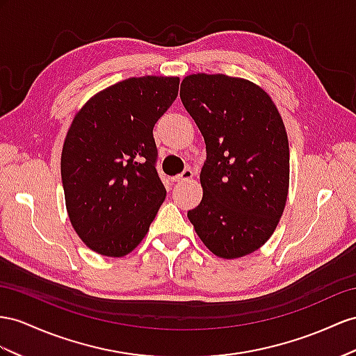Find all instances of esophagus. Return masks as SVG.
Here are the masks:
<instances>
[{"label": "esophagus", "instance_id": "34e87169", "mask_svg": "<svg viewBox=\"0 0 356 356\" xmlns=\"http://www.w3.org/2000/svg\"><path fill=\"white\" fill-rule=\"evenodd\" d=\"M193 176H194V171L191 168H185L180 175H177L175 179H172V181H185V180L193 179Z\"/></svg>", "mask_w": 356, "mask_h": 356}]
</instances>
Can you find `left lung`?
Returning a JSON list of instances; mask_svg holds the SVG:
<instances>
[{
    "instance_id": "8db88e82",
    "label": "left lung",
    "mask_w": 356,
    "mask_h": 356,
    "mask_svg": "<svg viewBox=\"0 0 356 356\" xmlns=\"http://www.w3.org/2000/svg\"><path fill=\"white\" fill-rule=\"evenodd\" d=\"M180 99L206 143L203 198L188 212L215 256L238 259L275 232L289 193V140L270 96L248 79L194 74Z\"/></svg>"
}]
</instances>
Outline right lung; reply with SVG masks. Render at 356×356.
Returning <instances> with one entry per match:
<instances>
[{"instance_id":"1","label":"right lung","mask_w":356,"mask_h":356,"mask_svg":"<svg viewBox=\"0 0 356 356\" xmlns=\"http://www.w3.org/2000/svg\"><path fill=\"white\" fill-rule=\"evenodd\" d=\"M176 76L127 78L76 113L61 152L69 220L90 250L123 257L147 234L165 200L153 126L175 102Z\"/></svg>"}]
</instances>
